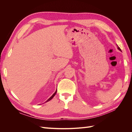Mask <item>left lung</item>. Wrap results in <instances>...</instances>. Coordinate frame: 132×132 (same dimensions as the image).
<instances>
[{
  "label": "left lung",
  "mask_w": 132,
  "mask_h": 132,
  "mask_svg": "<svg viewBox=\"0 0 132 132\" xmlns=\"http://www.w3.org/2000/svg\"><path fill=\"white\" fill-rule=\"evenodd\" d=\"M118 49L119 50V51H121V48H119L118 46Z\"/></svg>",
  "instance_id": "1"
}]
</instances>
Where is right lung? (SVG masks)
<instances>
[{
  "instance_id": "1",
  "label": "right lung",
  "mask_w": 132,
  "mask_h": 132,
  "mask_svg": "<svg viewBox=\"0 0 132 132\" xmlns=\"http://www.w3.org/2000/svg\"><path fill=\"white\" fill-rule=\"evenodd\" d=\"M56 93H57V90H56V91H55V93H54V94H53V95H52V96H51V97H50V98H48V100H47V101H46V102H48V101H50V100H51L52 98H53V97L54 96V95H55V94H56Z\"/></svg>"
}]
</instances>
